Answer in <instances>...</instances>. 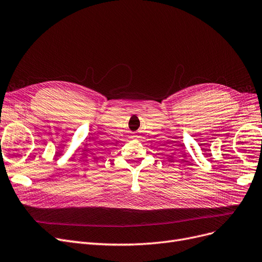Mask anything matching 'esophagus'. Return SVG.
Listing matches in <instances>:
<instances>
[{
	"label": "esophagus",
	"mask_w": 262,
	"mask_h": 262,
	"mask_svg": "<svg viewBox=\"0 0 262 262\" xmlns=\"http://www.w3.org/2000/svg\"><path fill=\"white\" fill-rule=\"evenodd\" d=\"M132 139H134V138H137V135H132V137H131Z\"/></svg>",
	"instance_id": "esophagus-1"
}]
</instances>
